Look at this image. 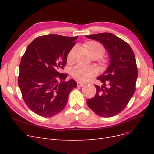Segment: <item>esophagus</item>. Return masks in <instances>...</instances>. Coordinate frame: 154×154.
I'll return each instance as SVG.
<instances>
[{
  "label": "esophagus",
  "instance_id": "1",
  "mask_svg": "<svg viewBox=\"0 0 154 154\" xmlns=\"http://www.w3.org/2000/svg\"><path fill=\"white\" fill-rule=\"evenodd\" d=\"M77 85H78V87H83V86H85V83H82V82H77Z\"/></svg>",
  "mask_w": 154,
  "mask_h": 154
}]
</instances>
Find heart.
Returning a JSON list of instances; mask_svg holds the SVG:
<instances>
[{
  "label": "heart",
  "mask_w": 154,
  "mask_h": 154,
  "mask_svg": "<svg viewBox=\"0 0 154 154\" xmlns=\"http://www.w3.org/2000/svg\"><path fill=\"white\" fill-rule=\"evenodd\" d=\"M88 51L92 56L98 55L101 57L105 53V49L103 46L97 42L92 41L89 42L87 44ZM75 48H73L67 56L68 60L72 58V54ZM97 73V71L94 67L86 66L82 64H78L71 69V74L72 76L75 80L81 82H87L94 77Z\"/></svg>",
  "instance_id": "heart-1"
}]
</instances>
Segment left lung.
Returning a JSON list of instances; mask_svg holds the SVG:
<instances>
[{
	"label": "left lung",
	"instance_id": "8db88e82",
	"mask_svg": "<svg viewBox=\"0 0 154 154\" xmlns=\"http://www.w3.org/2000/svg\"><path fill=\"white\" fill-rule=\"evenodd\" d=\"M85 36L103 44L110 58L108 68L97 78L103 85H94L96 95L87 100V104L101 117H112L125 109L136 91L137 67L134 53L126 42L110 32Z\"/></svg>",
	"mask_w": 154,
	"mask_h": 154
}]
</instances>
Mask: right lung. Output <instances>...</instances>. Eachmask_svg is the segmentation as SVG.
I'll use <instances>...</instances> for the list:
<instances>
[{
  "mask_svg": "<svg viewBox=\"0 0 154 154\" xmlns=\"http://www.w3.org/2000/svg\"><path fill=\"white\" fill-rule=\"evenodd\" d=\"M78 37L44 35L27 46L19 66L18 83L25 103L35 114L44 118L58 114L77 87L72 79L66 81L68 74L61 71Z\"/></svg>",
  "mask_w": 154,
  "mask_h": 154,
  "instance_id": "right-lung-1",
  "label": "right lung"
}]
</instances>
